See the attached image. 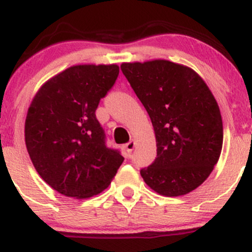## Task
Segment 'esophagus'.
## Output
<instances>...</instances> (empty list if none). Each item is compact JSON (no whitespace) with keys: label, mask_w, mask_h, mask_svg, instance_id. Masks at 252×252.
<instances>
[{"label":"esophagus","mask_w":252,"mask_h":252,"mask_svg":"<svg viewBox=\"0 0 252 252\" xmlns=\"http://www.w3.org/2000/svg\"><path fill=\"white\" fill-rule=\"evenodd\" d=\"M134 148H135V141L134 140H131L130 142L126 144V152L128 153L129 156H130V154H131V152L134 150Z\"/></svg>","instance_id":"34e87169"}]
</instances>
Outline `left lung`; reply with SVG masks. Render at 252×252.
<instances>
[{"label":"left lung","mask_w":252,"mask_h":252,"mask_svg":"<svg viewBox=\"0 0 252 252\" xmlns=\"http://www.w3.org/2000/svg\"><path fill=\"white\" fill-rule=\"evenodd\" d=\"M121 70L152 120L158 158L141 169L158 194L179 196L209 178L222 147V121L215 96L189 66L156 59L123 63Z\"/></svg>","instance_id":"8db88e82"}]
</instances>
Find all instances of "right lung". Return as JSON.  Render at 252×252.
<instances>
[{
    "instance_id": "obj_1",
    "label": "right lung",
    "mask_w": 252,
    "mask_h": 252,
    "mask_svg": "<svg viewBox=\"0 0 252 252\" xmlns=\"http://www.w3.org/2000/svg\"><path fill=\"white\" fill-rule=\"evenodd\" d=\"M120 67L74 65L48 79L32 100L25 123L28 154L36 172L60 194L91 198L108 189L124 158L105 146L96 118L100 98Z\"/></svg>"
}]
</instances>
